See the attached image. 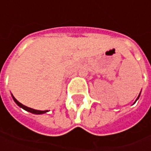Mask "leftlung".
I'll return each instance as SVG.
<instances>
[{
  "label": "left lung",
  "mask_w": 151,
  "mask_h": 151,
  "mask_svg": "<svg viewBox=\"0 0 151 151\" xmlns=\"http://www.w3.org/2000/svg\"><path fill=\"white\" fill-rule=\"evenodd\" d=\"M139 96H140V93H139V95L138 96V98H137V99H136V101H137V100H138V99H139ZM136 101H134V102H136Z\"/></svg>",
  "instance_id": "left-lung-1"
}]
</instances>
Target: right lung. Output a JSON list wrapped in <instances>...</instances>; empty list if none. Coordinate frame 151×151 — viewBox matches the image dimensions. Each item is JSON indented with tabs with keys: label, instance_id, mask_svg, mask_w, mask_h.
I'll list each match as a JSON object with an SVG mask.
<instances>
[{
	"label": "right lung",
	"instance_id": "obj_1",
	"mask_svg": "<svg viewBox=\"0 0 151 151\" xmlns=\"http://www.w3.org/2000/svg\"><path fill=\"white\" fill-rule=\"evenodd\" d=\"M12 98H13V100H14L15 102H16L19 107H22V108H23L24 110H26V111H27V112H30V113H34V114H43V113H45L48 112V110H46V111H39V110H36V109H32V108H31V107H27V106H25V105L22 104V103L17 101V100L13 96H12Z\"/></svg>",
	"mask_w": 151,
	"mask_h": 151
}]
</instances>
